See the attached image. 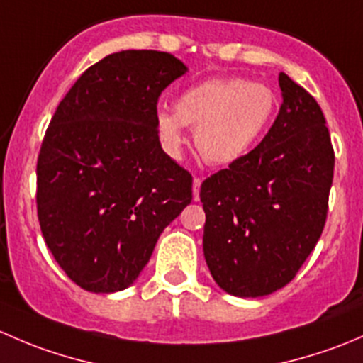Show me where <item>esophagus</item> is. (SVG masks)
<instances>
[{
  "label": "esophagus",
  "instance_id": "esophagus-1",
  "mask_svg": "<svg viewBox=\"0 0 363 363\" xmlns=\"http://www.w3.org/2000/svg\"><path fill=\"white\" fill-rule=\"evenodd\" d=\"M200 186H202V179H193V199L195 200H200Z\"/></svg>",
  "mask_w": 363,
  "mask_h": 363
}]
</instances>
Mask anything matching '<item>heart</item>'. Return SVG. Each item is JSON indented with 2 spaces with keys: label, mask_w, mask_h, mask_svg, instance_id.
<instances>
[{
  "label": "heart",
  "mask_w": 363,
  "mask_h": 363,
  "mask_svg": "<svg viewBox=\"0 0 363 363\" xmlns=\"http://www.w3.org/2000/svg\"><path fill=\"white\" fill-rule=\"evenodd\" d=\"M276 94L244 77H216L186 87L174 112H156V131L164 149L177 155L186 142L184 126L195 128V145L212 164L239 161L255 147L272 121Z\"/></svg>",
  "instance_id": "b5f03b06"
}]
</instances>
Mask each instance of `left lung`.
I'll use <instances>...</instances> for the list:
<instances>
[{
    "mask_svg": "<svg viewBox=\"0 0 363 363\" xmlns=\"http://www.w3.org/2000/svg\"><path fill=\"white\" fill-rule=\"evenodd\" d=\"M283 104L263 140L200 188L203 255L235 296L286 286L323 232L335 155L318 101L279 73Z\"/></svg>",
    "mask_w": 363,
    "mask_h": 363,
    "instance_id": "1",
    "label": "left lung"
}]
</instances>
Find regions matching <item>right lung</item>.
I'll return each mask as SVG.
<instances>
[{"mask_svg":"<svg viewBox=\"0 0 363 363\" xmlns=\"http://www.w3.org/2000/svg\"><path fill=\"white\" fill-rule=\"evenodd\" d=\"M160 50H121L77 79L36 163L40 228L56 262L94 294L124 290L193 199V177L161 149L160 94L184 75Z\"/></svg>","mask_w":363,"mask_h":363,"instance_id":"1","label":"right lung"}]
</instances>
